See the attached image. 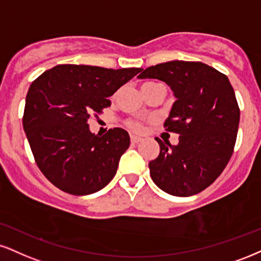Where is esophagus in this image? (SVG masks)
I'll return each mask as SVG.
<instances>
[{
    "mask_svg": "<svg viewBox=\"0 0 261 261\" xmlns=\"http://www.w3.org/2000/svg\"><path fill=\"white\" fill-rule=\"evenodd\" d=\"M131 142L133 143H139V142H141V141H142V137H140V136H135V135H131Z\"/></svg>",
    "mask_w": 261,
    "mask_h": 261,
    "instance_id": "1",
    "label": "esophagus"
}]
</instances>
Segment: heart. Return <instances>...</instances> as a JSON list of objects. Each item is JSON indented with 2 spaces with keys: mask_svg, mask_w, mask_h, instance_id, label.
Wrapping results in <instances>:
<instances>
[{
  "mask_svg": "<svg viewBox=\"0 0 261 261\" xmlns=\"http://www.w3.org/2000/svg\"><path fill=\"white\" fill-rule=\"evenodd\" d=\"M147 84H148V83H147ZM128 125H130V127L134 128V130H140V128H141V124H140V122H137V121H130V122H128Z\"/></svg>",
  "mask_w": 261,
  "mask_h": 261,
  "instance_id": "heart-1",
  "label": "heart"
}]
</instances>
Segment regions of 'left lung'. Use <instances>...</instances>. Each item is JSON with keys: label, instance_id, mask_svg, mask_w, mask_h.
Wrapping results in <instances>:
<instances>
[{"label": "left lung", "instance_id": "obj_1", "mask_svg": "<svg viewBox=\"0 0 261 261\" xmlns=\"http://www.w3.org/2000/svg\"><path fill=\"white\" fill-rule=\"evenodd\" d=\"M139 79L164 81L176 98L164 127L180 135L178 143L155 139L153 182L171 196L202 192L224 171L236 143L240 108L228 77L204 63L171 61L142 69Z\"/></svg>", "mask_w": 261, "mask_h": 261}]
</instances>
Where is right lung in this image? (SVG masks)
Wrapping results in <instances>:
<instances>
[{"instance_id":"obj_1","label":"right lung","mask_w":261,"mask_h":261,"mask_svg":"<svg viewBox=\"0 0 261 261\" xmlns=\"http://www.w3.org/2000/svg\"><path fill=\"white\" fill-rule=\"evenodd\" d=\"M141 70L62 64L30 85L23 127L37 166L59 190L86 196L106 187L117 174L130 136L120 127L95 135L87 120L111 106L108 97Z\"/></svg>"}]
</instances>
